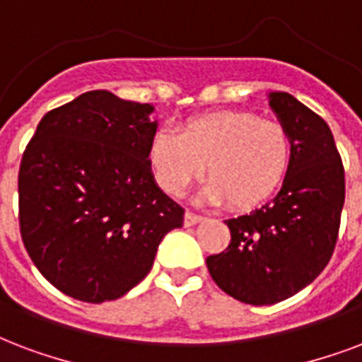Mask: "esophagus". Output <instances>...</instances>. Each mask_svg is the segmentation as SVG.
I'll list each match as a JSON object with an SVG mask.
<instances>
[{
    "label": "esophagus",
    "instance_id": "1",
    "mask_svg": "<svg viewBox=\"0 0 362 362\" xmlns=\"http://www.w3.org/2000/svg\"><path fill=\"white\" fill-rule=\"evenodd\" d=\"M202 221V216H198V214H192V211H185V227H192V225H197V223Z\"/></svg>",
    "mask_w": 362,
    "mask_h": 362
}]
</instances>
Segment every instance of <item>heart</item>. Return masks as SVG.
Wrapping results in <instances>:
<instances>
[{"label": "heart", "instance_id": "obj_1", "mask_svg": "<svg viewBox=\"0 0 362 362\" xmlns=\"http://www.w3.org/2000/svg\"><path fill=\"white\" fill-rule=\"evenodd\" d=\"M148 164L165 192L179 197L208 171L210 181L198 197L229 200L236 210L265 202L282 183L290 165L284 127L254 114L219 110L187 119L181 135L160 127L148 145Z\"/></svg>", "mask_w": 362, "mask_h": 362}]
</instances>
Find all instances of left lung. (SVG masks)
Masks as SVG:
<instances>
[{
    "label": "left lung",
    "mask_w": 362,
    "mask_h": 362,
    "mask_svg": "<svg viewBox=\"0 0 362 362\" xmlns=\"http://www.w3.org/2000/svg\"><path fill=\"white\" fill-rule=\"evenodd\" d=\"M269 107L290 139L281 191L250 214L227 219L230 244L206 259L225 294L273 305L322 273L338 240L346 179L332 132L294 95L269 91Z\"/></svg>",
    "instance_id": "1"
}]
</instances>
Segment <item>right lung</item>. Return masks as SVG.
<instances>
[{
    "label": "right lung",
    "mask_w": 362,
    "mask_h": 362,
    "mask_svg": "<svg viewBox=\"0 0 362 362\" xmlns=\"http://www.w3.org/2000/svg\"><path fill=\"white\" fill-rule=\"evenodd\" d=\"M152 105L97 89L37 124L18 171L26 252L62 294L118 300L145 279L185 210L160 189L148 145Z\"/></svg>",
    "instance_id": "add662e5"
}]
</instances>
